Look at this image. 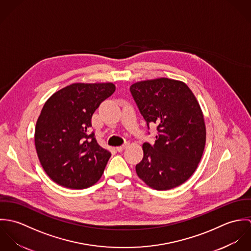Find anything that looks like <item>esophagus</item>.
<instances>
[{"label":"esophagus","mask_w":251,"mask_h":251,"mask_svg":"<svg viewBox=\"0 0 251 251\" xmlns=\"http://www.w3.org/2000/svg\"><path fill=\"white\" fill-rule=\"evenodd\" d=\"M128 146V144L126 143L124 144V145H122V146H119V147H117L116 148V150H117V151H124L126 147Z\"/></svg>","instance_id":"esophagus-1"}]
</instances>
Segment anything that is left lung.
<instances>
[{"label":"left lung","mask_w":251,"mask_h":251,"mask_svg":"<svg viewBox=\"0 0 251 251\" xmlns=\"http://www.w3.org/2000/svg\"><path fill=\"white\" fill-rule=\"evenodd\" d=\"M130 93L148 128L155 124L158 131L153 145L143 144V159L135 167L138 177L156 190L179 186L196 170L206 143L196 98L183 82L168 78L134 83Z\"/></svg>","instance_id":"8db88e82"}]
</instances>
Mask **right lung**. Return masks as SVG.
I'll use <instances>...</instances> for the list:
<instances>
[{"mask_svg": "<svg viewBox=\"0 0 251 251\" xmlns=\"http://www.w3.org/2000/svg\"><path fill=\"white\" fill-rule=\"evenodd\" d=\"M116 90L112 83H74L45 102L35 131L36 152L46 174L58 184L73 189L95 184L111 152L90 132L92 116Z\"/></svg>", "mask_w": 251, "mask_h": 251, "instance_id": "1", "label": "right lung"}]
</instances>
